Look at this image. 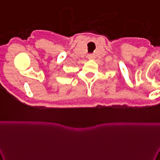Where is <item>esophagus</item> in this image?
Segmentation results:
<instances>
[{"mask_svg":"<svg viewBox=\"0 0 160 160\" xmlns=\"http://www.w3.org/2000/svg\"><path fill=\"white\" fill-rule=\"evenodd\" d=\"M89 59H94V54H88V56Z\"/></svg>","mask_w":160,"mask_h":160,"instance_id":"esophagus-1","label":"esophagus"}]
</instances>
